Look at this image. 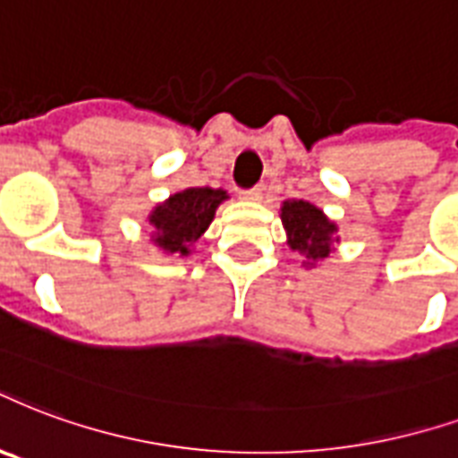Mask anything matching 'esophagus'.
<instances>
[{
  "mask_svg": "<svg viewBox=\"0 0 458 458\" xmlns=\"http://www.w3.org/2000/svg\"><path fill=\"white\" fill-rule=\"evenodd\" d=\"M240 196H242L245 201H259V199H262V186H250V189H242Z\"/></svg>",
  "mask_w": 458,
  "mask_h": 458,
  "instance_id": "34e87169",
  "label": "esophagus"
}]
</instances>
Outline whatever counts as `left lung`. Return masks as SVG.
Returning a JSON list of instances; mask_svg holds the SVG:
<instances>
[{"label": "left lung", "mask_w": 458, "mask_h": 458, "mask_svg": "<svg viewBox=\"0 0 458 458\" xmlns=\"http://www.w3.org/2000/svg\"><path fill=\"white\" fill-rule=\"evenodd\" d=\"M284 228L289 233L291 250L306 257L308 264L325 259L337 242V228L320 208L308 201H286L281 208Z\"/></svg>", "instance_id": "8db88e82"}]
</instances>
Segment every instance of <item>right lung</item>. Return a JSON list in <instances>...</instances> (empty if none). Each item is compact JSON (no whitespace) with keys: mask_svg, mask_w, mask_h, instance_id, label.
I'll list each match as a JSON object with an SVG mask.
<instances>
[{"mask_svg":"<svg viewBox=\"0 0 458 458\" xmlns=\"http://www.w3.org/2000/svg\"><path fill=\"white\" fill-rule=\"evenodd\" d=\"M223 199H228L223 189H186L182 194L169 196L150 216L152 240L172 255H189V247L201 238V233L211 225L216 208Z\"/></svg>","mask_w":458,"mask_h":458,"instance_id":"add662e5","label":"right lung"}]
</instances>
